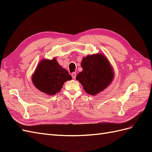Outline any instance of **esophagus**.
Masks as SVG:
<instances>
[{"label":"esophagus","instance_id":"esophagus-1","mask_svg":"<svg viewBox=\"0 0 152 152\" xmlns=\"http://www.w3.org/2000/svg\"><path fill=\"white\" fill-rule=\"evenodd\" d=\"M72 79H75V78H76V73L75 72H73L72 73Z\"/></svg>","mask_w":152,"mask_h":152}]
</instances>
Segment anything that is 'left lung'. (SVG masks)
<instances>
[{"mask_svg": "<svg viewBox=\"0 0 152 152\" xmlns=\"http://www.w3.org/2000/svg\"><path fill=\"white\" fill-rule=\"evenodd\" d=\"M82 71L76 77L87 93L95 95L104 90L113 78L110 63L103 54H93L84 58Z\"/></svg>", "mask_w": 152, "mask_h": 152, "instance_id": "obj_1", "label": "left lung"}]
</instances>
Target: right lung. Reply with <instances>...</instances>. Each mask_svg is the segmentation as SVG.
Masks as SVG:
<instances>
[{
    "label": "right lung",
    "instance_id": "1",
    "mask_svg": "<svg viewBox=\"0 0 152 152\" xmlns=\"http://www.w3.org/2000/svg\"><path fill=\"white\" fill-rule=\"evenodd\" d=\"M71 79V75L59 65L56 58L41 61L32 76V82L37 88L49 95L58 93L64 82Z\"/></svg>",
    "mask_w": 152,
    "mask_h": 152
}]
</instances>
